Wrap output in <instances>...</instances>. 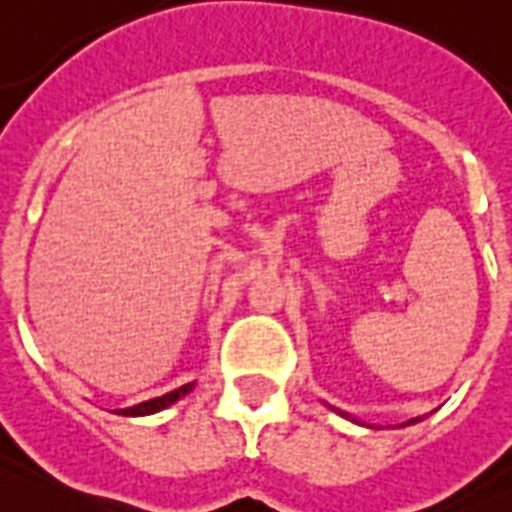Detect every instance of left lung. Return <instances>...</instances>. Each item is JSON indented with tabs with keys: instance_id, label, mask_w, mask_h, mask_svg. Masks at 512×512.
<instances>
[{
	"instance_id": "obj_1",
	"label": "left lung",
	"mask_w": 512,
	"mask_h": 512,
	"mask_svg": "<svg viewBox=\"0 0 512 512\" xmlns=\"http://www.w3.org/2000/svg\"><path fill=\"white\" fill-rule=\"evenodd\" d=\"M413 421H418V418H411V421H408V424H413Z\"/></svg>"
}]
</instances>
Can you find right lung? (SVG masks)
<instances>
[{
    "label": "right lung",
    "mask_w": 512,
    "mask_h": 512,
    "mask_svg": "<svg viewBox=\"0 0 512 512\" xmlns=\"http://www.w3.org/2000/svg\"><path fill=\"white\" fill-rule=\"evenodd\" d=\"M190 390H193V382L183 384V387H177V390H172V392H167V395H162V398L146 400V403H138V405H133V408H122L120 413H122V416H149V413L162 411V408L172 405L175 400L183 398V395H188Z\"/></svg>",
    "instance_id": "right-lung-1"
}]
</instances>
